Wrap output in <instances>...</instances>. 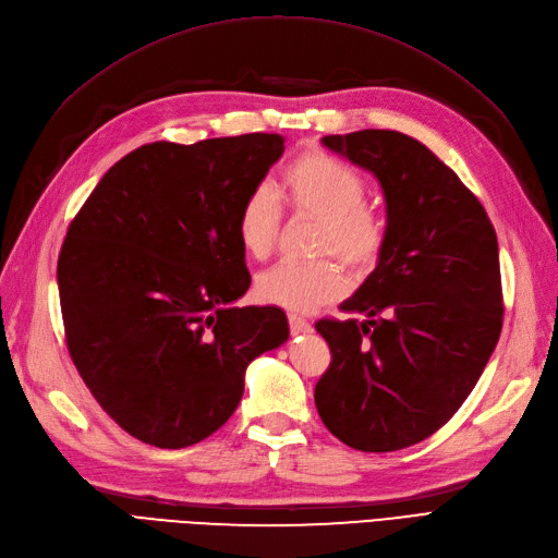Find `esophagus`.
<instances>
[{
    "label": "esophagus",
    "mask_w": 558,
    "mask_h": 558,
    "mask_svg": "<svg viewBox=\"0 0 558 558\" xmlns=\"http://www.w3.org/2000/svg\"><path fill=\"white\" fill-rule=\"evenodd\" d=\"M289 326H291V332L293 335H305V332H312V324L310 320H305L298 314H289Z\"/></svg>",
    "instance_id": "obj_1"
}]
</instances>
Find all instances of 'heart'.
I'll list each match as a JSON object with an SVG mask.
<instances>
[{
	"label": "heart",
	"mask_w": 558,
	"mask_h": 558,
	"mask_svg": "<svg viewBox=\"0 0 558 558\" xmlns=\"http://www.w3.org/2000/svg\"><path fill=\"white\" fill-rule=\"evenodd\" d=\"M279 196L293 214L320 221L316 253L337 256L353 272H365L386 242L384 218L365 207V179L328 154L310 150L283 167L277 193L256 185L238 211V238L251 258L265 260L275 251L281 223ZM347 279L330 258L314 263H279L256 279V295L267 305L312 312L344 293Z\"/></svg>",
	"instance_id": "heart-1"
}]
</instances>
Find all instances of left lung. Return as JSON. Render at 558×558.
Returning a JSON list of instances; mask_svg holds the SVG:
<instances>
[{"mask_svg":"<svg viewBox=\"0 0 558 558\" xmlns=\"http://www.w3.org/2000/svg\"><path fill=\"white\" fill-rule=\"evenodd\" d=\"M320 142L377 177L386 242L375 272L342 302V312L365 318L316 320L332 361L314 402L344 445L404 449L447 424L498 344L496 230L456 172L414 137L361 130Z\"/></svg>","mask_w":558,"mask_h":558,"instance_id":"8db88e82","label":"left lung"}]
</instances>
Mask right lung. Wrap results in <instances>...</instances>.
<instances>
[{"mask_svg": "<svg viewBox=\"0 0 558 558\" xmlns=\"http://www.w3.org/2000/svg\"><path fill=\"white\" fill-rule=\"evenodd\" d=\"M281 134L144 144L81 207L58 258L66 349L102 410L137 440L183 449L238 410L244 373L289 340L251 286L238 211Z\"/></svg>", "mask_w": 558, "mask_h": 558, "instance_id": "1", "label": "right lung"}]
</instances>
